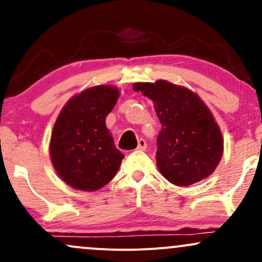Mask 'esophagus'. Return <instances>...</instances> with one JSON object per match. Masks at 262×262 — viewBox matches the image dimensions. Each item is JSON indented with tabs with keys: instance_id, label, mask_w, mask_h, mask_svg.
Instances as JSON below:
<instances>
[{
	"instance_id": "esophagus-1",
	"label": "esophagus",
	"mask_w": 262,
	"mask_h": 262,
	"mask_svg": "<svg viewBox=\"0 0 262 262\" xmlns=\"http://www.w3.org/2000/svg\"><path fill=\"white\" fill-rule=\"evenodd\" d=\"M138 150H145L146 149V143H145V140L144 139H139L138 140Z\"/></svg>"
}]
</instances>
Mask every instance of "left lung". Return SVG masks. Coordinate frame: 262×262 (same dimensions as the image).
Returning a JSON list of instances; mask_svg holds the SVG:
<instances>
[{
	"label": "left lung",
	"mask_w": 262,
	"mask_h": 262,
	"mask_svg": "<svg viewBox=\"0 0 262 262\" xmlns=\"http://www.w3.org/2000/svg\"><path fill=\"white\" fill-rule=\"evenodd\" d=\"M133 90L154 102L162 125L156 151L161 175L182 187L212 175L223 156L224 140L218 123L200 96L166 80L135 82Z\"/></svg>",
	"instance_id": "1"
}]
</instances>
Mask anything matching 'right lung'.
Listing matches in <instances>:
<instances>
[{
  "instance_id": "add662e5",
  "label": "right lung",
  "mask_w": 262,
  "mask_h": 262,
  "mask_svg": "<svg viewBox=\"0 0 262 262\" xmlns=\"http://www.w3.org/2000/svg\"><path fill=\"white\" fill-rule=\"evenodd\" d=\"M119 90L98 85L65 103L52 130L50 160L60 179L80 191L93 192L116 176L124 155L114 146L106 117L116 106Z\"/></svg>"
}]
</instances>
